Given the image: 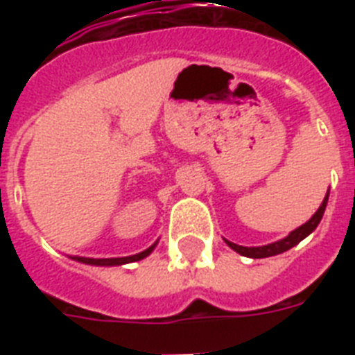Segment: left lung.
I'll return each mask as SVG.
<instances>
[{
    "label": "left lung",
    "instance_id": "8db88e82",
    "mask_svg": "<svg viewBox=\"0 0 355 355\" xmlns=\"http://www.w3.org/2000/svg\"><path fill=\"white\" fill-rule=\"evenodd\" d=\"M328 195L330 193H326L322 205L319 206V210L315 211L313 217H311L308 223H304L302 227H298L297 230H293L289 236L280 239V241L270 243V245H263V247H241V245L230 243L227 241V239H225V241H227L228 247L232 248V250H236L237 254H241V256H247V258H254V259L269 258V256H276V254L286 252V250H289V248H293L295 245H298V243L302 241L304 237H308L309 234L313 232L315 228L319 227L320 219H322V216H324L326 205H328Z\"/></svg>",
    "mask_w": 355,
    "mask_h": 355
}]
</instances>
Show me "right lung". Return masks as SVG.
<instances>
[{
  "mask_svg": "<svg viewBox=\"0 0 355 355\" xmlns=\"http://www.w3.org/2000/svg\"><path fill=\"white\" fill-rule=\"evenodd\" d=\"M158 243V241H156ZM155 245H150L147 250H144V252L139 254H134V256H127V258H80V256H71V259H77V261H80V263H86V265H101V267H112V265H125V263H132V261H139V259L147 258L153 250H155L156 247Z\"/></svg>",
  "mask_w": 355,
  "mask_h": 355,
  "instance_id": "obj_1",
  "label": "right lung"
}]
</instances>
